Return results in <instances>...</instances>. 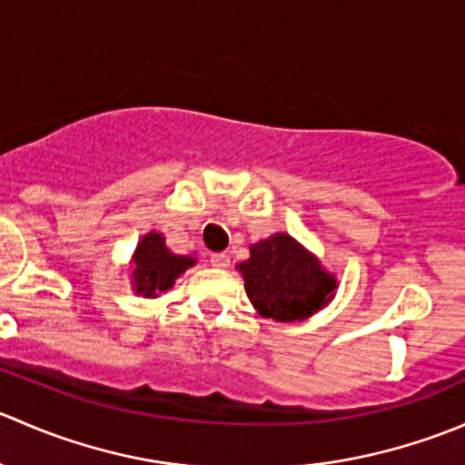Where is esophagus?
I'll return each instance as SVG.
<instances>
[{"mask_svg": "<svg viewBox=\"0 0 465 465\" xmlns=\"http://www.w3.org/2000/svg\"><path fill=\"white\" fill-rule=\"evenodd\" d=\"M211 265L218 267V270H227L229 256L227 254H213V256H211Z\"/></svg>", "mask_w": 465, "mask_h": 465, "instance_id": "1", "label": "esophagus"}]
</instances>
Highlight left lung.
<instances>
[{"instance_id":"left-lung-1","label":"left lung","mask_w":465,"mask_h":465,"mask_svg":"<svg viewBox=\"0 0 465 465\" xmlns=\"http://www.w3.org/2000/svg\"><path fill=\"white\" fill-rule=\"evenodd\" d=\"M236 270L252 306L265 320L303 322L335 299L337 276L290 233H272L250 245V259Z\"/></svg>"}]
</instances>
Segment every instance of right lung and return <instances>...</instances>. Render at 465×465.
<instances>
[{
	"label": "right lung",
	"mask_w": 465,
	"mask_h": 465,
	"mask_svg": "<svg viewBox=\"0 0 465 465\" xmlns=\"http://www.w3.org/2000/svg\"><path fill=\"white\" fill-rule=\"evenodd\" d=\"M195 262H198L195 254H175L168 250L163 233L148 232L137 242V250L133 252V259H130L133 292L142 294L145 299L162 297Z\"/></svg>",
	"instance_id": "1"
}]
</instances>
